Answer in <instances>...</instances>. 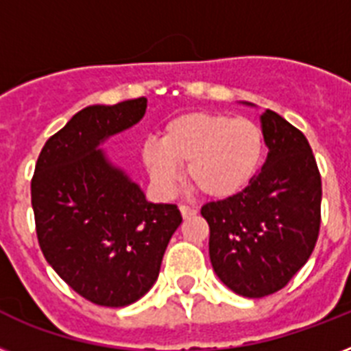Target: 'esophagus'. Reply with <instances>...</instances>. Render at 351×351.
Returning a JSON list of instances; mask_svg holds the SVG:
<instances>
[{
  "instance_id": "obj_1",
  "label": "esophagus",
  "mask_w": 351,
  "mask_h": 351,
  "mask_svg": "<svg viewBox=\"0 0 351 351\" xmlns=\"http://www.w3.org/2000/svg\"><path fill=\"white\" fill-rule=\"evenodd\" d=\"M180 213L184 219H191V217H195L198 211L195 208H189V206H180Z\"/></svg>"
}]
</instances>
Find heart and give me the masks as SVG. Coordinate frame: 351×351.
Listing matches in <instances>:
<instances>
[{
  "instance_id": "b5f03b06",
  "label": "heart",
  "mask_w": 351,
  "mask_h": 351,
  "mask_svg": "<svg viewBox=\"0 0 351 351\" xmlns=\"http://www.w3.org/2000/svg\"><path fill=\"white\" fill-rule=\"evenodd\" d=\"M153 186L171 195L187 165L193 186L215 200H226L250 186L264 158V134L250 118L195 111L173 118L160 142L147 140L140 151Z\"/></svg>"
}]
</instances>
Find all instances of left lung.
I'll return each instance as SVG.
<instances>
[{"mask_svg":"<svg viewBox=\"0 0 351 351\" xmlns=\"http://www.w3.org/2000/svg\"><path fill=\"white\" fill-rule=\"evenodd\" d=\"M261 127L267 147L261 173L242 193L202 208L211 266L247 299L282 289L308 262L321 226V175L306 136L269 109Z\"/></svg>","mask_w":351,"mask_h":351,"instance_id":"left-lung-1","label":"left lung"}]
</instances>
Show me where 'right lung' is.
Instances as JSON below:
<instances>
[{
  "mask_svg": "<svg viewBox=\"0 0 351 351\" xmlns=\"http://www.w3.org/2000/svg\"><path fill=\"white\" fill-rule=\"evenodd\" d=\"M145 98L89 106L47 140L30 184L38 242L52 269L90 302L142 299L180 226L175 204H153L101 145L131 129Z\"/></svg>",
  "mask_w": 351,
  "mask_h": 351,
  "instance_id": "1",
  "label": "right lung"
}]
</instances>
